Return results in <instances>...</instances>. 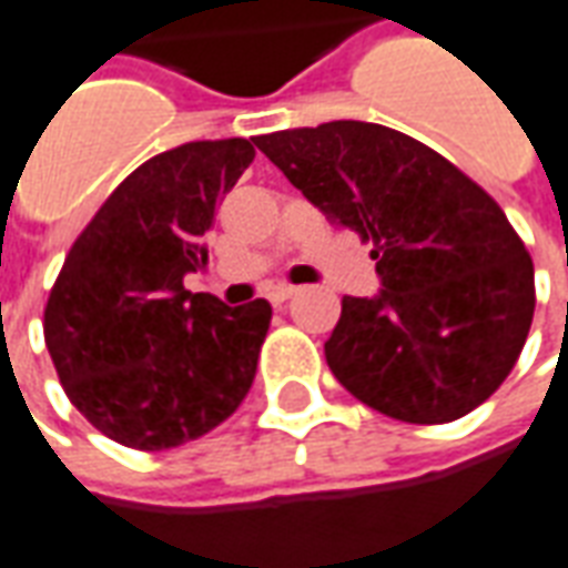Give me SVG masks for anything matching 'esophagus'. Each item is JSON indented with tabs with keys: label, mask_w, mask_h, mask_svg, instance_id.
<instances>
[{
	"label": "esophagus",
	"mask_w": 568,
	"mask_h": 568,
	"mask_svg": "<svg viewBox=\"0 0 568 568\" xmlns=\"http://www.w3.org/2000/svg\"><path fill=\"white\" fill-rule=\"evenodd\" d=\"M301 288L297 285H276L271 292V304H285V301H292Z\"/></svg>",
	"instance_id": "obj_1"
}]
</instances>
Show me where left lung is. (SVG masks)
<instances>
[{"label": "left lung", "mask_w": 568, "mask_h": 568, "mask_svg": "<svg viewBox=\"0 0 568 568\" xmlns=\"http://www.w3.org/2000/svg\"><path fill=\"white\" fill-rule=\"evenodd\" d=\"M285 179L362 243L383 288L341 301L325 362L362 405L453 423L520 358L536 310L532 258L496 200L444 154L368 121L255 136Z\"/></svg>", "instance_id": "8db88e82"}]
</instances>
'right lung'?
<instances>
[{"instance_id": "1", "label": "right lung", "mask_w": 568, "mask_h": 568, "mask_svg": "<svg viewBox=\"0 0 568 568\" xmlns=\"http://www.w3.org/2000/svg\"><path fill=\"white\" fill-rule=\"evenodd\" d=\"M252 140L161 151L109 194L69 248L44 304V344L69 402L105 438L170 450L234 414L255 381L273 310L224 307L182 276L206 264L219 200Z\"/></svg>"}]
</instances>
